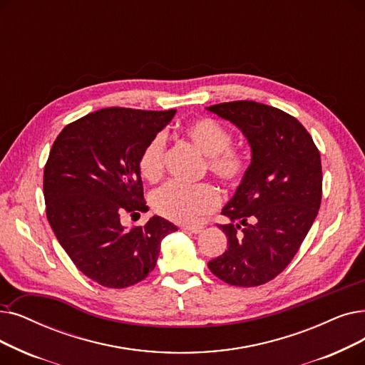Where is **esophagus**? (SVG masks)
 <instances>
[{
	"label": "esophagus",
	"mask_w": 365,
	"mask_h": 365,
	"mask_svg": "<svg viewBox=\"0 0 365 365\" xmlns=\"http://www.w3.org/2000/svg\"><path fill=\"white\" fill-rule=\"evenodd\" d=\"M182 230H183L185 232H191V234H200V232L202 231V227H200V225H185V227H182Z\"/></svg>",
	"instance_id": "obj_1"
}]
</instances>
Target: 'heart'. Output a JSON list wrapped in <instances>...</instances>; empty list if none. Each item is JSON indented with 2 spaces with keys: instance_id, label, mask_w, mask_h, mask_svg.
I'll list each match as a JSON object with an SVG mask.
<instances>
[{
  "instance_id": "1",
  "label": "heart",
  "mask_w": 365,
  "mask_h": 365,
  "mask_svg": "<svg viewBox=\"0 0 365 365\" xmlns=\"http://www.w3.org/2000/svg\"><path fill=\"white\" fill-rule=\"evenodd\" d=\"M185 133L205 156L209 171L219 182L235 186L245 179L249 170L247 155L242 149L231 146L232 135L227 126L215 119L201 118L189 123ZM164 156L165 135L158 133L140 152L138 171L141 178L149 182L160 179L164 173ZM150 205L158 215L168 220L191 224L217 207L219 194L209 183L167 182L152 192Z\"/></svg>"
}]
</instances>
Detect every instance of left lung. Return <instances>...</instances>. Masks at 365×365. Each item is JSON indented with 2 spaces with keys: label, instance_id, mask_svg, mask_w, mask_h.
I'll use <instances>...</instances> for the list:
<instances>
[{
  "label": "left lung",
  "instance_id": "8db88e82",
  "mask_svg": "<svg viewBox=\"0 0 365 365\" xmlns=\"http://www.w3.org/2000/svg\"><path fill=\"white\" fill-rule=\"evenodd\" d=\"M239 126L252 163L219 225L228 249L209 261L210 272L234 287H258L280 274L295 257L318 215L322 165L312 135L294 116L255 101L207 107Z\"/></svg>",
  "mask_w": 365,
  "mask_h": 365
}]
</instances>
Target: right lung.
<instances>
[{
    "label": "right lung",
    "instance_id": "add662e5",
    "mask_svg": "<svg viewBox=\"0 0 365 365\" xmlns=\"http://www.w3.org/2000/svg\"><path fill=\"white\" fill-rule=\"evenodd\" d=\"M176 115L108 107L68 123L44 165L46 216L74 265L106 288H126L148 277L161 240L178 231L152 216L126 230L122 216L148 212L138 156Z\"/></svg>",
    "mask_w": 365,
    "mask_h": 365
}]
</instances>
